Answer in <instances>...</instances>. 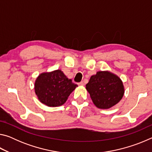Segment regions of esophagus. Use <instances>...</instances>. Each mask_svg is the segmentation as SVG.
Returning a JSON list of instances; mask_svg holds the SVG:
<instances>
[{
    "instance_id": "1",
    "label": "esophagus",
    "mask_w": 152,
    "mask_h": 152,
    "mask_svg": "<svg viewBox=\"0 0 152 152\" xmlns=\"http://www.w3.org/2000/svg\"><path fill=\"white\" fill-rule=\"evenodd\" d=\"M84 82H79V83H78V85L79 86H84Z\"/></svg>"
}]
</instances>
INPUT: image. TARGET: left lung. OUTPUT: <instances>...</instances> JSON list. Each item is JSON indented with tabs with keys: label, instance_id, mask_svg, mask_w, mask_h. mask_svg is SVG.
Instances as JSON below:
<instances>
[{
	"label": "left lung",
	"instance_id": "obj_1",
	"mask_svg": "<svg viewBox=\"0 0 152 152\" xmlns=\"http://www.w3.org/2000/svg\"><path fill=\"white\" fill-rule=\"evenodd\" d=\"M86 86L94 104L99 109L113 107L124 94L122 81L119 77L108 72H98L91 77Z\"/></svg>",
	"mask_w": 152,
	"mask_h": 152
}]
</instances>
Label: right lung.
<instances>
[{"mask_svg": "<svg viewBox=\"0 0 152 152\" xmlns=\"http://www.w3.org/2000/svg\"><path fill=\"white\" fill-rule=\"evenodd\" d=\"M78 85L73 83L60 70L43 73L35 83V91L39 101L49 107H58L64 104Z\"/></svg>", "mask_w": 152, "mask_h": 152, "instance_id": "obj_1", "label": "right lung"}]
</instances>
